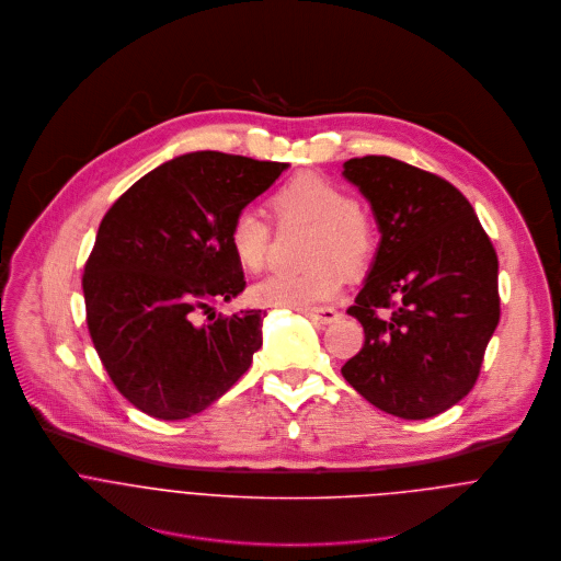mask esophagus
I'll list each match as a JSON object with an SVG mask.
<instances>
[{
    "label": "esophagus",
    "instance_id": "obj_1",
    "mask_svg": "<svg viewBox=\"0 0 561 561\" xmlns=\"http://www.w3.org/2000/svg\"><path fill=\"white\" fill-rule=\"evenodd\" d=\"M300 313H305L307 318H311L320 324H331L340 318V313L333 307H307V309H300Z\"/></svg>",
    "mask_w": 561,
    "mask_h": 561
}]
</instances>
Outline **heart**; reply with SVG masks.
<instances>
[{
  "instance_id": "heart-1",
  "label": "heart",
  "mask_w": 561,
  "mask_h": 561,
  "mask_svg": "<svg viewBox=\"0 0 561 561\" xmlns=\"http://www.w3.org/2000/svg\"><path fill=\"white\" fill-rule=\"evenodd\" d=\"M272 208L280 219L313 224L307 270H276L252 285V300L265 307H311L331 300L342 287V271L364 270L375 254V228L355 206L351 193L340 184L300 173L283 184ZM228 243L237 263L245 272H256L265 263L270 245V224L252 208H241L228 228Z\"/></svg>"
}]
</instances>
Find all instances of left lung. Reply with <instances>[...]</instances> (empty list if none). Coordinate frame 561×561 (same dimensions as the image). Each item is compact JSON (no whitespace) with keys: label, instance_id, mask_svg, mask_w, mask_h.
Listing matches in <instances>:
<instances>
[{"label":"left lung","instance_id":"1","mask_svg":"<svg viewBox=\"0 0 561 561\" xmlns=\"http://www.w3.org/2000/svg\"><path fill=\"white\" fill-rule=\"evenodd\" d=\"M381 234L346 309L364 346L344 379L375 408L430 419L476 383L500 320L497 256L471 204L449 182L386 156L344 162ZM379 308L391 313L381 319Z\"/></svg>","mask_w":561,"mask_h":561}]
</instances>
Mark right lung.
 I'll return each instance as SVG.
<instances>
[{
  "mask_svg": "<svg viewBox=\"0 0 561 561\" xmlns=\"http://www.w3.org/2000/svg\"><path fill=\"white\" fill-rule=\"evenodd\" d=\"M287 169L184 153L140 178L101 221L83 274L88 329L114 386L149 416L188 419L250 368L265 311L207 313L245 289L228 243L232 217Z\"/></svg>",
  "mask_w": 561,
  "mask_h": 561,
  "instance_id": "1",
  "label": "right lung"
}]
</instances>
